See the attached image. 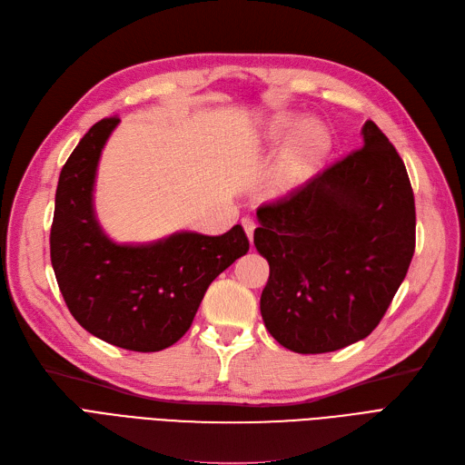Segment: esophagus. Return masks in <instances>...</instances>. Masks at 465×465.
<instances>
[{
  "mask_svg": "<svg viewBox=\"0 0 465 465\" xmlns=\"http://www.w3.org/2000/svg\"><path fill=\"white\" fill-rule=\"evenodd\" d=\"M242 227H244L248 238L252 240V238H253V231H255V221H253L252 217H244V219H242Z\"/></svg>",
  "mask_w": 465,
  "mask_h": 465,
  "instance_id": "34e87169",
  "label": "esophagus"
}]
</instances>
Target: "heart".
I'll list each match as a JSON object with an SVG mask.
<instances>
[{"label": "heart", "mask_w": 465, "mask_h": 465, "mask_svg": "<svg viewBox=\"0 0 465 465\" xmlns=\"http://www.w3.org/2000/svg\"><path fill=\"white\" fill-rule=\"evenodd\" d=\"M295 127L297 132L292 135L286 151L281 162L276 163L271 177V193L274 194L292 193L300 184H303L330 148V135L321 124H300V118L290 114L276 116L274 120H271L265 134L271 141H281L290 135Z\"/></svg>", "instance_id": "1"}]
</instances>
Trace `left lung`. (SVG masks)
Segmentation results:
<instances>
[{"instance_id":"8db88e82","label":"left lung","mask_w":465,"mask_h":465,"mask_svg":"<svg viewBox=\"0 0 465 465\" xmlns=\"http://www.w3.org/2000/svg\"><path fill=\"white\" fill-rule=\"evenodd\" d=\"M362 139L359 151L257 210L253 244L271 269L262 317L293 352L364 340L412 262L416 208L404 162L374 122Z\"/></svg>"}]
</instances>
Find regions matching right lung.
I'll return each mask as SVG.
<instances>
[{"label":"right lung","instance_id":"obj_1","mask_svg":"<svg viewBox=\"0 0 465 465\" xmlns=\"http://www.w3.org/2000/svg\"><path fill=\"white\" fill-rule=\"evenodd\" d=\"M118 118L93 125L66 160L54 194L51 265L72 317L116 347L154 352L179 341L215 278L250 250L240 225L221 236L181 231L116 244L93 210L103 146Z\"/></svg>","mask_w":465,"mask_h":465}]
</instances>
